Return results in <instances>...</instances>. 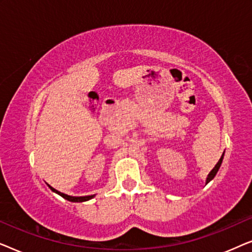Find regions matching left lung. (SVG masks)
Returning a JSON list of instances; mask_svg holds the SVG:
<instances>
[{
  "instance_id": "8db88e82",
  "label": "left lung",
  "mask_w": 252,
  "mask_h": 252,
  "mask_svg": "<svg viewBox=\"0 0 252 252\" xmlns=\"http://www.w3.org/2000/svg\"><path fill=\"white\" fill-rule=\"evenodd\" d=\"M222 158H223V154H222V156H221V158H220V159H219V161H218V163H217V165H216V166H215V167H213V170H212V171H211V172H210V173H209V175H208V178H206V184H209V182H210V181H211V180H212V179L216 177L217 172H218V171H219V168H220V165H221V163H222Z\"/></svg>"
}]
</instances>
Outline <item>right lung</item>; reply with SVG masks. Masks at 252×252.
I'll return each instance as SVG.
<instances>
[{
	"mask_svg": "<svg viewBox=\"0 0 252 252\" xmlns=\"http://www.w3.org/2000/svg\"><path fill=\"white\" fill-rule=\"evenodd\" d=\"M57 192L62 196V197H64L65 199H67V201H70V202H86V201H89V199H92L93 197H94V195L81 196V197H74V196L63 194V192H60V191H57Z\"/></svg>",
	"mask_w": 252,
	"mask_h": 252,
	"instance_id": "right-lung-1",
	"label": "right lung"
}]
</instances>
